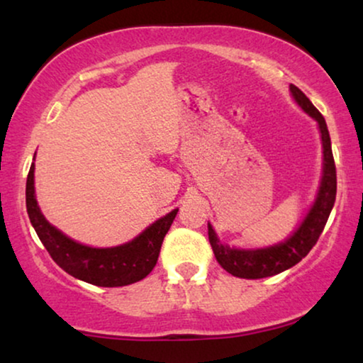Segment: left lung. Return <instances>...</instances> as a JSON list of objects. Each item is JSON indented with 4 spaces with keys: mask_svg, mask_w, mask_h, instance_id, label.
I'll return each mask as SVG.
<instances>
[{
    "mask_svg": "<svg viewBox=\"0 0 363 363\" xmlns=\"http://www.w3.org/2000/svg\"><path fill=\"white\" fill-rule=\"evenodd\" d=\"M289 89L296 102L311 117L315 118L322 133L324 173H322L319 195H317V200L314 206L311 208L309 215L306 216V220L297 228L294 235L281 245L264 247V250H235L228 245H221L211 225H208V238H210V245L213 252H215L216 261L220 262L223 269L236 277H242V279H262V277L279 274V272L296 266L315 246L335 203L337 172L325 118L322 117V113L317 111L314 104L306 97V94L299 87L291 84Z\"/></svg>",
    "mask_w": 363,
    "mask_h": 363,
    "instance_id": "left-lung-1",
    "label": "left lung"
}]
</instances>
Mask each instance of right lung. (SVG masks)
I'll return each instance as SVG.
<instances>
[{"label":"right lung","mask_w":363,"mask_h":363,"mask_svg":"<svg viewBox=\"0 0 363 363\" xmlns=\"http://www.w3.org/2000/svg\"><path fill=\"white\" fill-rule=\"evenodd\" d=\"M26 208L29 221L54 262L67 274L101 287L133 284L150 274L158 261L163 238L170 230L178 211L168 213L148 226L135 240L122 246H84L49 225L39 211L34 196V165L29 168L26 180Z\"/></svg>","instance_id":"add662e5"}]
</instances>
